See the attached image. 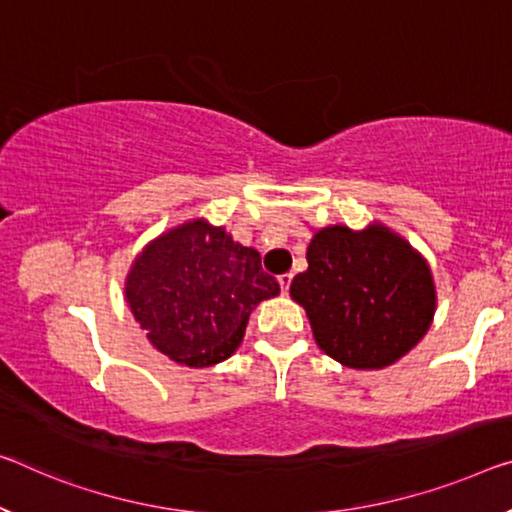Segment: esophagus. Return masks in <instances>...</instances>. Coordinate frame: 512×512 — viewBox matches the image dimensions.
I'll return each mask as SVG.
<instances>
[{
	"instance_id": "esophagus-1",
	"label": "esophagus",
	"mask_w": 512,
	"mask_h": 512,
	"mask_svg": "<svg viewBox=\"0 0 512 512\" xmlns=\"http://www.w3.org/2000/svg\"><path fill=\"white\" fill-rule=\"evenodd\" d=\"M290 281H293V274H281V277H279V286H281V293L283 295H286L288 293V288H290Z\"/></svg>"
}]
</instances>
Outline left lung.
Wrapping results in <instances>:
<instances>
[{
    "label": "left lung",
    "instance_id": "8db88e82",
    "mask_svg": "<svg viewBox=\"0 0 512 512\" xmlns=\"http://www.w3.org/2000/svg\"><path fill=\"white\" fill-rule=\"evenodd\" d=\"M309 270L290 283L322 352L355 371H380L428 334L437 311L430 265L403 235L371 222L313 231Z\"/></svg>",
    "mask_w": 512,
    "mask_h": 512
}]
</instances>
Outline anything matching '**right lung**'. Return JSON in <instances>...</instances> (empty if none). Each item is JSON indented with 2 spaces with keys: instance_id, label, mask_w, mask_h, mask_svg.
I'll list each match as a JSON object with an SVG mask.
<instances>
[{
  "instance_id": "obj_1",
  "label": "right lung",
  "mask_w": 512,
  "mask_h": 512,
  "mask_svg": "<svg viewBox=\"0 0 512 512\" xmlns=\"http://www.w3.org/2000/svg\"><path fill=\"white\" fill-rule=\"evenodd\" d=\"M277 295L279 283L261 267V254L206 217L155 235L125 277V304L148 341L190 368L229 359L251 311Z\"/></svg>"
}]
</instances>
